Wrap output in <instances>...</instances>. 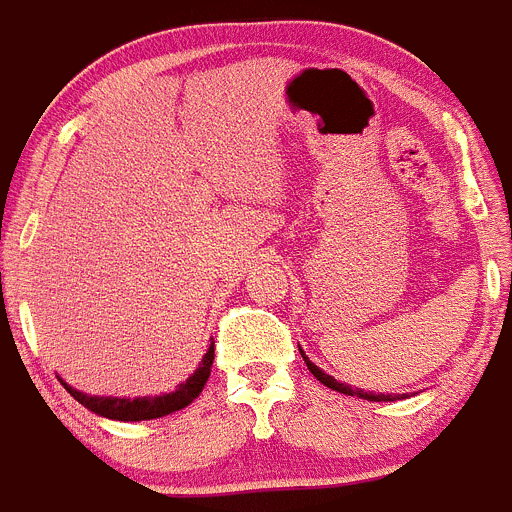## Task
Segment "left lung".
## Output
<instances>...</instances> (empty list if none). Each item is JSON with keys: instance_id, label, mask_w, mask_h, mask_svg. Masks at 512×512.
<instances>
[{"instance_id": "8db88e82", "label": "left lung", "mask_w": 512, "mask_h": 512, "mask_svg": "<svg viewBox=\"0 0 512 512\" xmlns=\"http://www.w3.org/2000/svg\"><path fill=\"white\" fill-rule=\"evenodd\" d=\"M299 353H302V358H304V363H307L309 373H312L314 378H317V381H320V383H325L327 388H332V391L345 393V396H358V398H365V401H393V398H398V396H391V393H373V391L368 393V391H360V388L348 386V383L335 381V378H332V375H327L325 370L317 368V365H314L312 360H309L307 355H304V350H302V348H299Z\"/></svg>"}]
</instances>
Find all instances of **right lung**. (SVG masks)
<instances>
[{
	"instance_id": "right-lung-1",
	"label": "right lung",
	"mask_w": 512,
	"mask_h": 512,
	"mask_svg": "<svg viewBox=\"0 0 512 512\" xmlns=\"http://www.w3.org/2000/svg\"><path fill=\"white\" fill-rule=\"evenodd\" d=\"M215 358V345L210 342L208 353L200 360L198 370L187 378L185 383L175 388L172 393H162V396H144V398H111V396H88V393L75 391L73 386L63 383L65 391L75 398L78 403H83L88 411L98 416H106V419L114 421H147V419H159V416H167L172 411L185 409L187 403H192L200 396V391L205 388L210 378V368H213Z\"/></svg>"
}]
</instances>
